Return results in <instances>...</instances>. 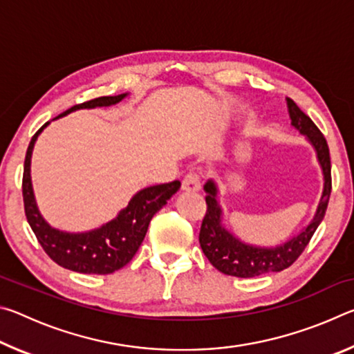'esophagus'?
I'll return each mask as SVG.
<instances>
[{"label": "esophagus", "instance_id": "obj_1", "mask_svg": "<svg viewBox=\"0 0 354 354\" xmlns=\"http://www.w3.org/2000/svg\"><path fill=\"white\" fill-rule=\"evenodd\" d=\"M201 189V181L198 173L190 171L183 179V190L184 192H198Z\"/></svg>", "mask_w": 354, "mask_h": 354}]
</instances>
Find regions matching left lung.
<instances>
[{
  "mask_svg": "<svg viewBox=\"0 0 354 354\" xmlns=\"http://www.w3.org/2000/svg\"><path fill=\"white\" fill-rule=\"evenodd\" d=\"M286 100L287 107H289L292 127L299 131V134L308 137L322 165L325 184H323V194L319 207H317L313 221L299 234L293 236L290 241L273 248L254 247V245L239 241L236 236H232L230 231L225 230L223 225H221L223 212H221V207L217 201L218 189L214 181H207L205 184L207 211L201 223L200 245L209 262L218 272L230 274V277L254 278L259 277V274L281 272L290 267L298 259L299 254L303 253L304 248L308 247L315 230L325 217L329 195H331V159H329L326 139L320 133V129L315 127L313 120L295 104V101L290 98Z\"/></svg>",
  "mask_w": 354,
  "mask_h": 354,
  "instance_id": "left-lung-1",
  "label": "left lung"
}]
</instances>
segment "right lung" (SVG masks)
Returning a JSON list of instances; mask_svg holds the SVG:
<instances>
[{"instance_id": "add662e5", "label": "right lung", "mask_w": 354, "mask_h": 354, "mask_svg": "<svg viewBox=\"0 0 354 354\" xmlns=\"http://www.w3.org/2000/svg\"><path fill=\"white\" fill-rule=\"evenodd\" d=\"M128 93L115 95V97H100L82 104H76L65 111L59 117L77 109H93V107L112 106L122 101ZM55 118V120H56ZM50 123V122H48ZM45 123L29 142L25 169H23V203L28 223L37 237L45 253L55 261L57 266L68 270L84 274H109L123 268L133 259L137 250L145 239L147 230L153 215L162 209L167 201L181 187V183L173 181L169 184H159L147 187L131 198L128 206L122 209L115 218L97 230L87 232H65L51 227L39 212L35 205L32 184H31V154L34 143L39 134L44 131Z\"/></svg>"}]
</instances>
